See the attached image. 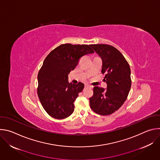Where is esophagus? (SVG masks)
I'll return each instance as SVG.
<instances>
[{"instance_id": "34e87169", "label": "esophagus", "mask_w": 160, "mask_h": 160, "mask_svg": "<svg viewBox=\"0 0 160 160\" xmlns=\"http://www.w3.org/2000/svg\"><path fill=\"white\" fill-rule=\"evenodd\" d=\"M85 87H92V86L88 85V84H85Z\"/></svg>"}]
</instances>
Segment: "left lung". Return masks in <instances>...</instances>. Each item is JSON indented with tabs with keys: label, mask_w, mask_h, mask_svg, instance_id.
I'll use <instances>...</instances> for the list:
<instances>
[{
	"label": "left lung",
	"mask_w": 160,
	"mask_h": 160,
	"mask_svg": "<svg viewBox=\"0 0 160 160\" xmlns=\"http://www.w3.org/2000/svg\"><path fill=\"white\" fill-rule=\"evenodd\" d=\"M90 46L102 61L101 72L105 75L106 88L96 86L94 94L89 98L90 106L101 115H109L117 111L127 98L131 87L130 68L122 54L107 44Z\"/></svg>",
	"instance_id": "obj_1"
}]
</instances>
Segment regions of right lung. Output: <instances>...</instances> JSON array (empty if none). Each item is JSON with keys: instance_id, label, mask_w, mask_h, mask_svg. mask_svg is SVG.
Here are the masks:
<instances>
[{"instance_id": "right-lung-1", "label": "right lung", "mask_w": 160, "mask_h": 160, "mask_svg": "<svg viewBox=\"0 0 160 160\" xmlns=\"http://www.w3.org/2000/svg\"><path fill=\"white\" fill-rule=\"evenodd\" d=\"M90 45L62 44L45 59L38 74L37 94L43 109L52 117L63 119L73 112V102L84 84L70 83L68 74L81 57L94 52Z\"/></svg>"}]
</instances>
